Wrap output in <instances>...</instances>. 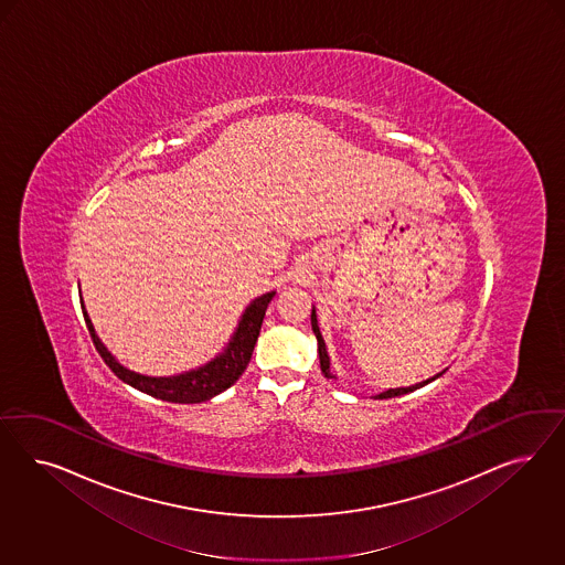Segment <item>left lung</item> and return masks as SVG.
<instances>
[{"mask_svg":"<svg viewBox=\"0 0 565 565\" xmlns=\"http://www.w3.org/2000/svg\"><path fill=\"white\" fill-rule=\"evenodd\" d=\"M310 326H312V331H315V335H317V343H319V360H321V371H323V375L327 379H333L331 375V371H329V356H327V348L326 340H323V335H321V329H319V323H317V312H315V308H312V312H310ZM439 375L430 376L427 381H423V383H416V385H411V387H397V390H387V392H383V394L376 395L379 399H385V397H397V395L411 394L414 390H418V387H425L427 383L430 381H435Z\"/></svg>","mask_w":565,"mask_h":565,"instance_id":"8db88e82","label":"left lung"}]
</instances>
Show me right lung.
I'll return each mask as SVG.
<instances>
[{
  "mask_svg": "<svg viewBox=\"0 0 565 565\" xmlns=\"http://www.w3.org/2000/svg\"><path fill=\"white\" fill-rule=\"evenodd\" d=\"M275 291H267L263 296L255 298L248 308L244 310L238 327L232 335V340L223 348L222 354H217L211 362H206L205 366H199L189 373L173 376H147L135 373L126 366H121L118 360L111 356V352L103 345L102 340L95 333V327L90 323L88 315H86L85 305H83V315H85V323L88 327V333L93 338V343L97 348V352L102 354L105 364L116 373L118 379L124 383H128L130 387H135L142 394L153 395L157 399L171 402V404H201L215 395L222 394L227 387H232L239 375L246 371L255 343H257L258 331L263 326V317L265 310L269 307Z\"/></svg>",
  "mask_w": 565,
  "mask_h": 565,
  "instance_id": "1",
  "label": "right lung"
}]
</instances>
